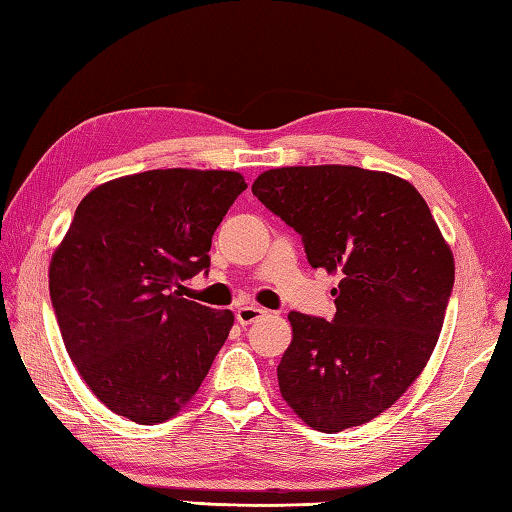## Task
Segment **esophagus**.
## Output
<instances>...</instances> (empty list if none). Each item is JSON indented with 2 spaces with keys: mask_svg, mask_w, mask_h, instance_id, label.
<instances>
[{
  "mask_svg": "<svg viewBox=\"0 0 512 512\" xmlns=\"http://www.w3.org/2000/svg\"><path fill=\"white\" fill-rule=\"evenodd\" d=\"M266 310L259 308V306H239L235 310V319L239 325H250L255 323L259 317H264Z\"/></svg>",
  "mask_w": 512,
  "mask_h": 512,
  "instance_id": "esophagus-1",
  "label": "esophagus"
}]
</instances>
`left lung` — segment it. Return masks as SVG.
<instances>
[{"instance_id":"left-lung-1","label":"left lung","mask_w":512,"mask_h":512,"mask_svg":"<svg viewBox=\"0 0 512 512\" xmlns=\"http://www.w3.org/2000/svg\"><path fill=\"white\" fill-rule=\"evenodd\" d=\"M253 195L301 235L312 268L341 277L334 319L290 312L281 396L312 429L365 424L427 365L455 266L427 202L407 180L361 167H281Z\"/></svg>"}]
</instances>
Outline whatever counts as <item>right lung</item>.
Masks as SVG:
<instances>
[{
    "label": "right lung",
    "instance_id": "obj_1",
    "mask_svg": "<svg viewBox=\"0 0 512 512\" xmlns=\"http://www.w3.org/2000/svg\"><path fill=\"white\" fill-rule=\"evenodd\" d=\"M244 189L235 171L154 169L76 206L52 255L50 301L85 385L118 416L165 422L209 374L233 312L176 286L209 273L211 237Z\"/></svg>",
    "mask_w": 512,
    "mask_h": 512
}]
</instances>
